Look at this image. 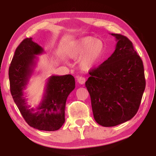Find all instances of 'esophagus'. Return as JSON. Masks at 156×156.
<instances>
[{"instance_id":"34e87169","label":"esophagus","mask_w":156,"mask_h":156,"mask_svg":"<svg viewBox=\"0 0 156 156\" xmlns=\"http://www.w3.org/2000/svg\"><path fill=\"white\" fill-rule=\"evenodd\" d=\"M76 80H77V82L80 83V84H84L85 82H86V79L83 77V76H79Z\"/></svg>"}]
</instances>
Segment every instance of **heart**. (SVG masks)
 <instances>
[{
  "label": "heart",
  "mask_w": 156,
  "mask_h": 156,
  "mask_svg": "<svg viewBox=\"0 0 156 156\" xmlns=\"http://www.w3.org/2000/svg\"><path fill=\"white\" fill-rule=\"evenodd\" d=\"M105 50V44L101 40L87 36L72 44L68 48L67 55L72 59L81 57V69L87 71L94 67L101 61Z\"/></svg>",
  "instance_id": "obj_1"
}]
</instances>
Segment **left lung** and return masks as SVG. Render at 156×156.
I'll return each mask as SVG.
<instances>
[{
  "instance_id": "obj_1",
  "label": "left lung",
  "mask_w": 156,
  "mask_h": 156,
  "mask_svg": "<svg viewBox=\"0 0 156 156\" xmlns=\"http://www.w3.org/2000/svg\"><path fill=\"white\" fill-rule=\"evenodd\" d=\"M113 54L89 72L85 83L91 97L94 118L104 127L129 121L139 108L146 87L143 61L133 43L120 34Z\"/></svg>"
}]
</instances>
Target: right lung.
I'll use <instances>...</instances> for the list:
<instances>
[{
    "label": "right lung",
    "mask_w": 156,
    "mask_h": 156,
    "mask_svg": "<svg viewBox=\"0 0 156 156\" xmlns=\"http://www.w3.org/2000/svg\"><path fill=\"white\" fill-rule=\"evenodd\" d=\"M43 52V48L34 42L32 37L23 40L19 44L8 72L10 93L27 124L41 131H54L65 123L66 101L75 88V80L71 74L50 76L40 104L35 108H30L23 90L33 73L37 59L36 55Z\"/></svg>",
    "instance_id": "1"
}]
</instances>
